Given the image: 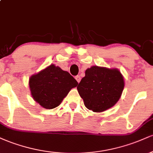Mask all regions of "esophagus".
<instances>
[{"label":"esophagus","instance_id":"1","mask_svg":"<svg viewBox=\"0 0 153 153\" xmlns=\"http://www.w3.org/2000/svg\"><path fill=\"white\" fill-rule=\"evenodd\" d=\"M75 79H76L77 82H78L79 83V82H80V80H81V78H80V75H77V76H75Z\"/></svg>","mask_w":153,"mask_h":153}]
</instances>
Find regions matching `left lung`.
I'll use <instances>...</instances> for the list:
<instances>
[{
	"label": "left lung",
	"instance_id": "8db88e82",
	"mask_svg": "<svg viewBox=\"0 0 153 153\" xmlns=\"http://www.w3.org/2000/svg\"><path fill=\"white\" fill-rule=\"evenodd\" d=\"M124 87V78L118 70L93 66L85 71L77 89L87 108L101 112L114 106Z\"/></svg>",
	"mask_w": 153,
	"mask_h": 153
}]
</instances>
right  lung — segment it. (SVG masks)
Instances as JSON below:
<instances>
[{
  "instance_id": "add662e5",
  "label": "right lung",
  "mask_w": 153,
  "mask_h": 153,
  "mask_svg": "<svg viewBox=\"0 0 153 153\" xmlns=\"http://www.w3.org/2000/svg\"><path fill=\"white\" fill-rule=\"evenodd\" d=\"M77 85V80L68 72L54 65L32 75L29 79L32 97L47 109L59 106L71 88Z\"/></svg>"
}]
</instances>
